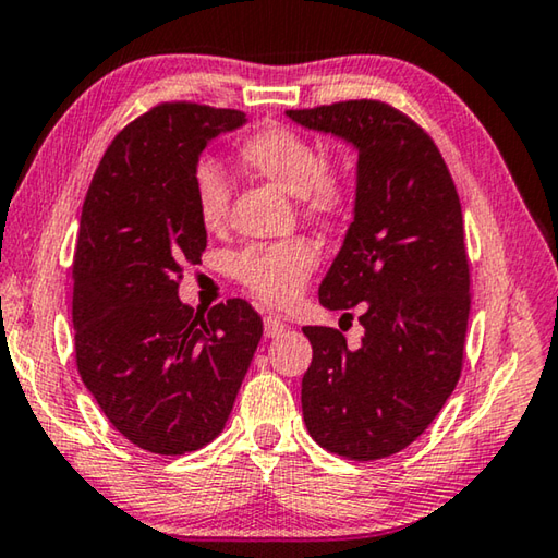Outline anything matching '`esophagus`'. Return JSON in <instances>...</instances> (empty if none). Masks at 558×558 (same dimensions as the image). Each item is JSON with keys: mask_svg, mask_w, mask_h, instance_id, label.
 Segmentation results:
<instances>
[{"mask_svg": "<svg viewBox=\"0 0 558 558\" xmlns=\"http://www.w3.org/2000/svg\"><path fill=\"white\" fill-rule=\"evenodd\" d=\"M287 330L284 320H279L277 316H267L264 318V336L267 338H279Z\"/></svg>", "mask_w": 558, "mask_h": 558, "instance_id": "esophagus-1", "label": "esophagus"}]
</instances>
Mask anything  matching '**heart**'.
Returning a JSON list of instances; mask_svg holds the SVG:
<instances>
[{
    "mask_svg": "<svg viewBox=\"0 0 558 558\" xmlns=\"http://www.w3.org/2000/svg\"><path fill=\"white\" fill-rule=\"evenodd\" d=\"M240 159L259 179L301 201L316 218L343 210L348 198L345 179L324 166V159L306 136L287 126H269L242 144ZM193 198L203 228L220 230L228 220L230 185L220 166L203 159L193 171ZM318 264V252L306 240H287L244 250L234 259V277L254 299L271 308H287L301 296L306 279Z\"/></svg>",
    "mask_w": 558,
    "mask_h": 558,
    "instance_id": "obj_1",
    "label": "heart"
}]
</instances>
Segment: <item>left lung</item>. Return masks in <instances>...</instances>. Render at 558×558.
<instances>
[{"label": "left lung", "mask_w": 558, "mask_h": 558, "mask_svg": "<svg viewBox=\"0 0 558 558\" xmlns=\"http://www.w3.org/2000/svg\"><path fill=\"white\" fill-rule=\"evenodd\" d=\"M287 117L357 154L353 222L318 301L357 306L365 336L350 348L336 328H304L314 348L304 422L326 451L377 461L416 441L461 377L471 314L461 201L432 136L395 107L350 100Z\"/></svg>", "instance_id": "1"}]
</instances>
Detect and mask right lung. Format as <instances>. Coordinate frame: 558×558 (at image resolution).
I'll list each match as a JSON object with an SVG mask.
<instances>
[{"mask_svg": "<svg viewBox=\"0 0 558 558\" xmlns=\"http://www.w3.org/2000/svg\"><path fill=\"white\" fill-rule=\"evenodd\" d=\"M238 110L159 105L114 136L87 189L75 247L77 373L124 438L181 456L210 444L262 338V318L230 299L205 314L179 299L181 264L208 244L193 171Z\"/></svg>", "mask_w": 558, "mask_h": 558, "instance_id": "obj_1", "label": "right lung"}]
</instances>
